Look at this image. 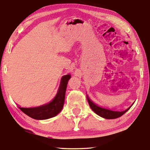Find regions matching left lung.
I'll return each mask as SVG.
<instances>
[{"label": "left lung", "mask_w": 150, "mask_h": 150, "mask_svg": "<svg viewBox=\"0 0 150 150\" xmlns=\"http://www.w3.org/2000/svg\"><path fill=\"white\" fill-rule=\"evenodd\" d=\"M87 98L88 103L89 104V106L91 108V109L95 112L96 115L106 119H115V118L120 117V116H122L124 113H126V112L130 108L131 106L133 105L132 104V106H130V107L127 108L125 110L115 111V110H109V109H106L105 108L100 107V106H98L97 105H96L95 103H94L93 101L88 97V96H87Z\"/></svg>", "instance_id": "8db88e82"}]
</instances>
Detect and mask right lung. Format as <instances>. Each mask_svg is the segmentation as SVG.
Returning a JSON list of instances; mask_svg holds the SVG:
<instances>
[{"instance_id": "obj_1", "label": "right lung", "mask_w": 150, "mask_h": 150, "mask_svg": "<svg viewBox=\"0 0 150 150\" xmlns=\"http://www.w3.org/2000/svg\"><path fill=\"white\" fill-rule=\"evenodd\" d=\"M71 75L63 76L56 96L50 103L34 108L19 107L24 113L35 120H45L54 117L62 110L64 105L66 88Z\"/></svg>"}]
</instances>
